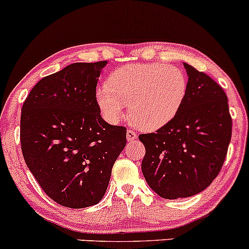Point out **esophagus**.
<instances>
[{"instance_id": "esophagus-1", "label": "esophagus", "mask_w": 249, "mask_h": 249, "mask_svg": "<svg viewBox=\"0 0 249 249\" xmlns=\"http://www.w3.org/2000/svg\"><path fill=\"white\" fill-rule=\"evenodd\" d=\"M138 138V134L134 132L133 129H128L127 130V140L128 141H133V140H135Z\"/></svg>"}]
</instances>
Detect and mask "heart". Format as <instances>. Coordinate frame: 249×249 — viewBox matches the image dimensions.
<instances>
[{
  "label": "heart",
  "mask_w": 249,
  "mask_h": 249,
  "mask_svg": "<svg viewBox=\"0 0 249 249\" xmlns=\"http://www.w3.org/2000/svg\"><path fill=\"white\" fill-rule=\"evenodd\" d=\"M186 77L181 69L163 63H144L116 69L109 86H101L96 99L103 117L120 121L127 102L140 128L155 130L168 124L185 99Z\"/></svg>",
  "instance_id": "b5f03b06"
}]
</instances>
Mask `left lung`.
<instances>
[{
  "label": "left lung",
  "mask_w": 249,
  "mask_h": 249,
  "mask_svg": "<svg viewBox=\"0 0 249 249\" xmlns=\"http://www.w3.org/2000/svg\"><path fill=\"white\" fill-rule=\"evenodd\" d=\"M185 99L172 120L141 134L146 154L141 169L150 188L167 200L202 192L219 175L231 138L227 95L205 72L183 63Z\"/></svg>",
  "instance_id": "8db88e82"
}]
</instances>
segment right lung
<instances>
[{
	"label": "right lung",
	"instance_id": "obj_1",
	"mask_svg": "<svg viewBox=\"0 0 249 249\" xmlns=\"http://www.w3.org/2000/svg\"><path fill=\"white\" fill-rule=\"evenodd\" d=\"M107 61L72 63L38 81L22 106L19 140L28 168L58 205L102 200L127 129L101 116L96 86Z\"/></svg>",
	"mask_w": 249,
	"mask_h": 249
}]
</instances>
